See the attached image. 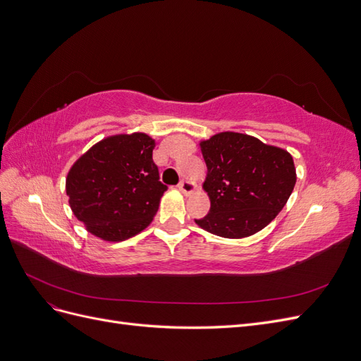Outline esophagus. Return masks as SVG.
Segmentation results:
<instances>
[{"label": "esophagus", "instance_id": "1", "mask_svg": "<svg viewBox=\"0 0 361 361\" xmlns=\"http://www.w3.org/2000/svg\"><path fill=\"white\" fill-rule=\"evenodd\" d=\"M178 188H179L183 194H192L195 190H197V185H195V183L191 182V180H182V182L178 185Z\"/></svg>", "mask_w": 361, "mask_h": 361}]
</instances>
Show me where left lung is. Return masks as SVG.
<instances>
[{
  "label": "left lung",
  "instance_id": "left-lung-1",
  "mask_svg": "<svg viewBox=\"0 0 361 361\" xmlns=\"http://www.w3.org/2000/svg\"><path fill=\"white\" fill-rule=\"evenodd\" d=\"M207 173L203 190L211 209L195 224L221 238L239 239L267 227L285 207L297 182L288 150L256 137L220 133L200 141Z\"/></svg>",
  "mask_w": 361,
  "mask_h": 361
}]
</instances>
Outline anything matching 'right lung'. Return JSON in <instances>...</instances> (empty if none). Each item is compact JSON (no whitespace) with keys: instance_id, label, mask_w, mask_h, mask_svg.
<instances>
[{"instance_id":"obj_1","label":"right lung","mask_w":361,"mask_h":361,"mask_svg":"<svg viewBox=\"0 0 361 361\" xmlns=\"http://www.w3.org/2000/svg\"><path fill=\"white\" fill-rule=\"evenodd\" d=\"M155 140L143 133L101 140L81 155L66 178L73 215L92 235L118 243L152 223L167 187L152 159Z\"/></svg>"}]
</instances>
